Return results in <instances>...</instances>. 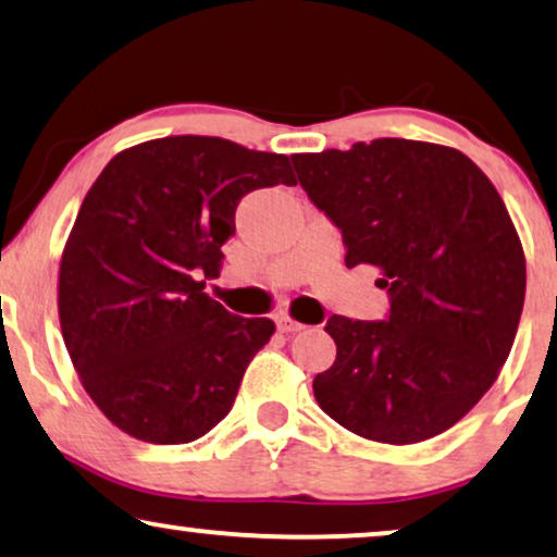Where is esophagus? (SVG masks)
<instances>
[{
	"mask_svg": "<svg viewBox=\"0 0 557 557\" xmlns=\"http://www.w3.org/2000/svg\"><path fill=\"white\" fill-rule=\"evenodd\" d=\"M277 327H280V333H297V331H302V323H297V320H293L289 315H282V318H277Z\"/></svg>",
	"mask_w": 557,
	"mask_h": 557,
	"instance_id": "esophagus-1",
	"label": "esophagus"
}]
</instances>
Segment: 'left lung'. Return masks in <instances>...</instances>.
I'll return each instance as SVG.
<instances>
[{
  "label": "left lung",
  "mask_w": 557,
  "mask_h": 557,
  "mask_svg": "<svg viewBox=\"0 0 557 557\" xmlns=\"http://www.w3.org/2000/svg\"><path fill=\"white\" fill-rule=\"evenodd\" d=\"M310 201L373 264L388 320L333 315L335 363L312 391L327 417L381 444L457 424L497 381L524 302L522 242L503 197L457 148L375 138L293 156Z\"/></svg>",
  "instance_id": "left-lung-1"
}]
</instances>
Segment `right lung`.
Here are the masks:
<instances>
[{"label": "right lung", "instance_id": "obj_1", "mask_svg": "<svg viewBox=\"0 0 557 557\" xmlns=\"http://www.w3.org/2000/svg\"><path fill=\"white\" fill-rule=\"evenodd\" d=\"M295 186L289 159L216 136H166L113 156L62 249L58 312L83 388L123 434L186 444L230 413L275 333L203 293L239 199Z\"/></svg>", "mask_w": 557, "mask_h": 557}]
</instances>
